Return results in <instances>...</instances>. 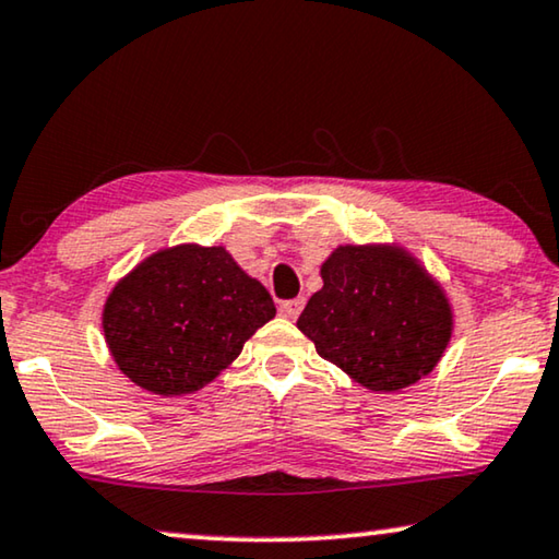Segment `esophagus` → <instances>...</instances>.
Returning a JSON list of instances; mask_svg holds the SVG:
<instances>
[{
	"mask_svg": "<svg viewBox=\"0 0 559 559\" xmlns=\"http://www.w3.org/2000/svg\"><path fill=\"white\" fill-rule=\"evenodd\" d=\"M302 307H305V299L302 297L285 299V302H280V314H282V318H287V320H295L297 314L302 312Z\"/></svg>",
	"mask_w": 559,
	"mask_h": 559,
	"instance_id": "1",
	"label": "esophagus"
}]
</instances>
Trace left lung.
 I'll list each match as a JSON object with an SVG mask.
<instances>
[{"label":"left lung","instance_id":"8db88e82","mask_svg":"<svg viewBox=\"0 0 559 559\" xmlns=\"http://www.w3.org/2000/svg\"><path fill=\"white\" fill-rule=\"evenodd\" d=\"M297 328L314 350L368 391L391 393L431 373L454 314L439 282L391 245L337 247Z\"/></svg>","mask_w":559,"mask_h":559}]
</instances>
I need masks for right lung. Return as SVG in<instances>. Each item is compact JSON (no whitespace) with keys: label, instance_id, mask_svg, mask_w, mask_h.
Listing matches in <instances>:
<instances>
[{"label":"right lung","instance_id":"1","mask_svg":"<svg viewBox=\"0 0 559 559\" xmlns=\"http://www.w3.org/2000/svg\"><path fill=\"white\" fill-rule=\"evenodd\" d=\"M277 312L262 282L224 247L179 245L143 260L112 287L103 333L135 385L183 395L222 373Z\"/></svg>","mask_w":559,"mask_h":559}]
</instances>
